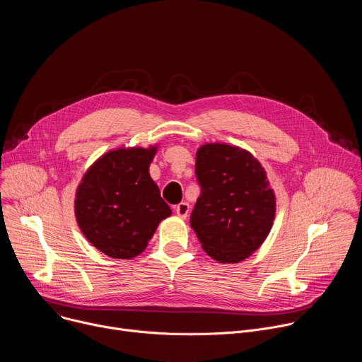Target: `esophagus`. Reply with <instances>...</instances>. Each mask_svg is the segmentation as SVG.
Instances as JSON below:
<instances>
[{
  "mask_svg": "<svg viewBox=\"0 0 362 362\" xmlns=\"http://www.w3.org/2000/svg\"><path fill=\"white\" fill-rule=\"evenodd\" d=\"M189 211H190V206H189V203H186V202H180V203L176 206V208H175V212H176L177 216L182 218V219H186V218H187Z\"/></svg>",
  "mask_w": 362,
  "mask_h": 362,
  "instance_id": "1",
  "label": "esophagus"
}]
</instances>
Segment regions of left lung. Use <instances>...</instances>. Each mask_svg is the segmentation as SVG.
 Segmentation results:
<instances>
[{
  "instance_id": "left-lung-1",
  "label": "left lung",
  "mask_w": 362,
  "mask_h": 362,
  "mask_svg": "<svg viewBox=\"0 0 362 362\" xmlns=\"http://www.w3.org/2000/svg\"><path fill=\"white\" fill-rule=\"evenodd\" d=\"M200 194L190 216L203 250L222 264L243 261L267 239L275 194L252 154L236 146L204 144L196 153Z\"/></svg>"
}]
</instances>
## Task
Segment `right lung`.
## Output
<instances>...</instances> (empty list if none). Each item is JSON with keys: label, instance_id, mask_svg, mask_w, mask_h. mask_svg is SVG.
<instances>
[{"label": "right lung", "instance_id": "obj_1", "mask_svg": "<svg viewBox=\"0 0 362 362\" xmlns=\"http://www.w3.org/2000/svg\"><path fill=\"white\" fill-rule=\"evenodd\" d=\"M156 147L117 148L101 156L76 193L77 223L93 246L116 259L144 250L169 204L148 175Z\"/></svg>", "mask_w": 362, "mask_h": 362}]
</instances>
